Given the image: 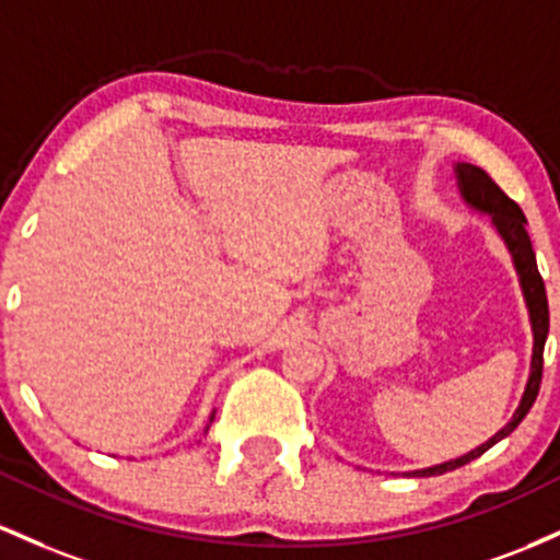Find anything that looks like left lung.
Returning <instances> with one entry per match:
<instances>
[{
	"label": "left lung",
	"mask_w": 560,
	"mask_h": 560,
	"mask_svg": "<svg viewBox=\"0 0 560 560\" xmlns=\"http://www.w3.org/2000/svg\"><path fill=\"white\" fill-rule=\"evenodd\" d=\"M455 177H457V190L460 196L474 211L487 213L492 228L498 230L500 241L505 243L508 254H511L513 267H516L518 275V285L521 293H524L526 301V312H529V323H532V336H534V347H532V368H529V378H526V388L521 394V401L513 412V418L508 420L502 429L494 433L492 439L479 444L476 450L466 452V455L455 457V460L439 463V466L431 468H420V470H407L405 476H439L447 474V470H455L466 463L481 457L483 452L500 442V439L511 436L513 431L518 429L521 420L526 418V412L532 410L534 399L539 394V383H542V351H545V341H548V328H550V314H548V293H545V282L539 278L537 269V256L532 250V241L529 232H526V217L524 211L518 209V203H513L505 192L494 185L492 177L474 163H455Z\"/></svg>",
	"instance_id": "8db88e82"
}]
</instances>
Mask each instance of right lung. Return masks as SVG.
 Here are the masks:
<instances>
[{"label": "right lung", "mask_w": 560, "mask_h": 560, "mask_svg": "<svg viewBox=\"0 0 560 560\" xmlns=\"http://www.w3.org/2000/svg\"><path fill=\"white\" fill-rule=\"evenodd\" d=\"M213 416H217V410H213V412H211V418H209V425H206V431H209V429H211V423H213Z\"/></svg>", "instance_id": "right-lung-1"}]
</instances>
